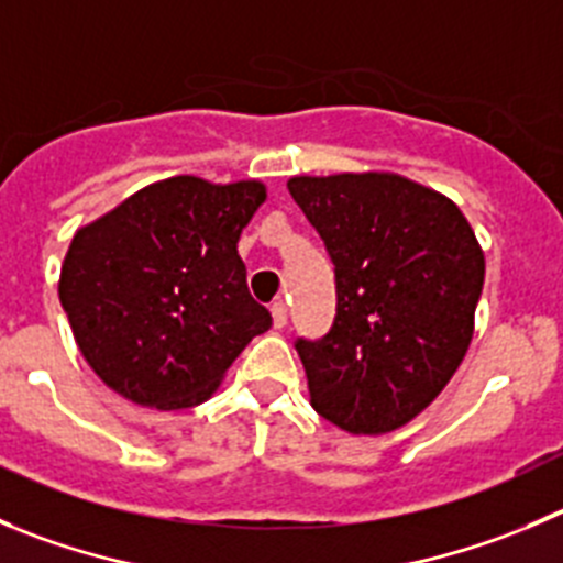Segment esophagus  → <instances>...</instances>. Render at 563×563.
<instances>
[{"label": "esophagus", "mask_w": 563, "mask_h": 563, "mask_svg": "<svg viewBox=\"0 0 563 563\" xmlns=\"http://www.w3.org/2000/svg\"><path fill=\"white\" fill-rule=\"evenodd\" d=\"M271 314H273V325H276V329H285V325H287V303L276 301L271 307Z\"/></svg>", "instance_id": "1"}]
</instances>
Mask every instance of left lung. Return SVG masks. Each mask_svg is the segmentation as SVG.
<instances>
[{
    "label": "left lung",
    "mask_w": 563,
    "mask_h": 563,
    "mask_svg": "<svg viewBox=\"0 0 563 563\" xmlns=\"http://www.w3.org/2000/svg\"><path fill=\"white\" fill-rule=\"evenodd\" d=\"M287 190L334 262V323L296 340L314 411L351 433L395 431L462 365L484 251L451 198L398 174L292 176Z\"/></svg>",
    "instance_id": "1"
}]
</instances>
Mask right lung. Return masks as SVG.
Wrapping results in <instances>:
<instances>
[{"instance_id":"add662e5","label":"right lung","mask_w":563,"mask_h":563,"mask_svg":"<svg viewBox=\"0 0 563 563\" xmlns=\"http://www.w3.org/2000/svg\"><path fill=\"white\" fill-rule=\"evenodd\" d=\"M265 185L170 176L74 234L60 303L96 376L141 406L210 398L245 345L271 329L238 240Z\"/></svg>"}]
</instances>
